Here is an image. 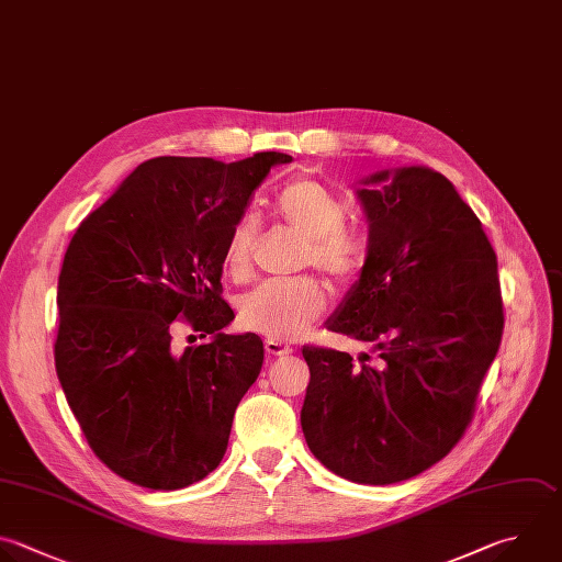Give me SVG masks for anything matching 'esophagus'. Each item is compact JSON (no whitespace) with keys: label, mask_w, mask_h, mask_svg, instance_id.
Listing matches in <instances>:
<instances>
[{"label":"esophagus","mask_w":562,"mask_h":562,"mask_svg":"<svg viewBox=\"0 0 562 562\" xmlns=\"http://www.w3.org/2000/svg\"><path fill=\"white\" fill-rule=\"evenodd\" d=\"M266 351H268V356H274V358H281V356H290L294 349L290 347V345H283V342H279V340H266Z\"/></svg>","instance_id":"esophagus-1"}]
</instances>
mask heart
<instances>
[{
    "label": "heart",
    "instance_id": "b5f03b06",
    "mask_svg": "<svg viewBox=\"0 0 562 562\" xmlns=\"http://www.w3.org/2000/svg\"><path fill=\"white\" fill-rule=\"evenodd\" d=\"M277 215L305 237L301 263H312L325 274L345 281L362 263V239L342 228L347 220L345 204L325 187L301 180L288 187L274 204ZM257 224L241 217L224 244V270L235 281H246L252 272V246ZM327 303L323 285L312 277L285 281H266L239 299V323L270 340L301 338L323 314Z\"/></svg>",
    "mask_w": 562,
    "mask_h": 562
}]
</instances>
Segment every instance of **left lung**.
I'll use <instances>...</instances> for the list:
<instances>
[{"label":"left lung","instance_id":"8db88e82","mask_svg":"<svg viewBox=\"0 0 562 562\" xmlns=\"http://www.w3.org/2000/svg\"><path fill=\"white\" fill-rule=\"evenodd\" d=\"M356 198L369 222L367 259L325 325L375 356L303 347L301 428L334 474L389 485L461 439L498 351L503 307L496 255L448 178L384 169Z\"/></svg>","mask_w":562,"mask_h":562}]
</instances>
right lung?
<instances>
[{"mask_svg": "<svg viewBox=\"0 0 562 562\" xmlns=\"http://www.w3.org/2000/svg\"><path fill=\"white\" fill-rule=\"evenodd\" d=\"M279 151L224 165L162 156L138 165L75 233L59 274L55 364L97 457L151 490L213 472L233 415L263 364L257 334H224L222 255ZM212 336L172 347L175 318Z\"/></svg>", "mask_w": 562, "mask_h": 562, "instance_id": "right-lung-1", "label": "right lung"}]
</instances>
